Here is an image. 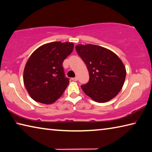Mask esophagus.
Here are the masks:
<instances>
[{
    "instance_id": "esophagus-1",
    "label": "esophagus",
    "mask_w": 152,
    "mask_h": 152,
    "mask_svg": "<svg viewBox=\"0 0 152 152\" xmlns=\"http://www.w3.org/2000/svg\"><path fill=\"white\" fill-rule=\"evenodd\" d=\"M72 80L73 81H77V80H78V78H77V77H75V78H72Z\"/></svg>"
}]
</instances>
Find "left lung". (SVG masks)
<instances>
[{"instance_id": "obj_1", "label": "left lung", "mask_w": 152, "mask_h": 152, "mask_svg": "<svg viewBox=\"0 0 152 152\" xmlns=\"http://www.w3.org/2000/svg\"><path fill=\"white\" fill-rule=\"evenodd\" d=\"M76 50L89 72V81L81 86L86 94L99 103L115 97L126 76V68L120 58L108 49L90 44L77 45Z\"/></svg>"}]
</instances>
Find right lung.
Here are the masks:
<instances>
[{"mask_svg":"<svg viewBox=\"0 0 152 152\" xmlns=\"http://www.w3.org/2000/svg\"><path fill=\"white\" fill-rule=\"evenodd\" d=\"M73 48L72 42H52L40 46L30 55L24 67L23 80L33 100L51 104L62 95L69 84L62 63Z\"/></svg>","mask_w":152,"mask_h":152,"instance_id":"right-lung-1","label":"right lung"}]
</instances>
